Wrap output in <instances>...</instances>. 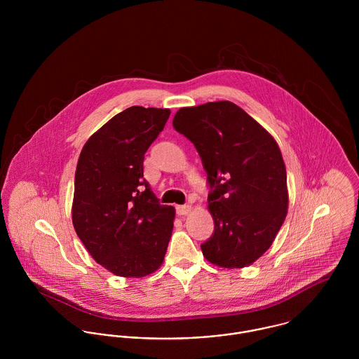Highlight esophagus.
I'll return each mask as SVG.
<instances>
[{
	"label": "esophagus",
	"mask_w": 359,
	"mask_h": 359,
	"mask_svg": "<svg viewBox=\"0 0 359 359\" xmlns=\"http://www.w3.org/2000/svg\"><path fill=\"white\" fill-rule=\"evenodd\" d=\"M192 211V205H177V214L178 215H188Z\"/></svg>",
	"instance_id": "1"
}]
</instances>
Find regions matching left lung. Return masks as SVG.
I'll list each match as a JSON object with an SVG mask.
<instances>
[{
    "label": "left lung",
    "mask_w": 359,
    "mask_h": 359,
    "mask_svg": "<svg viewBox=\"0 0 359 359\" xmlns=\"http://www.w3.org/2000/svg\"><path fill=\"white\" fill-rule=\"evenodd\" d=\"M172 126L195 145L211 188L214 233L202 245L203 256L221 268L252 265L271 248L289 207L276 141L229 101L181 107Z\"/></svg>",
    "instance_id": "obj_1"
}]
</instances>
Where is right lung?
<instances>
[{"label":"right lung","instance_id":"obj_1","mask_svg":"<svg viewBox=\"0 0 359 359\" xmlns=\"http://www.w3.org/2000/svg\"><path fill=\"white\" fill-rule=\"evenodd\" d=\"M170 109L131 106L83 147L74 175L72 221L93 258L111 273L142 278L160 268L175 208L158 203L144 178V157Z\"/></svg>","mask_w":359,"mask_h":359}]
</instances>
